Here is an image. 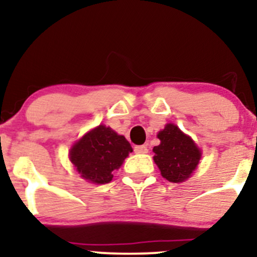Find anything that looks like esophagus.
Returning <instances> with one entry per match:
<instances>
[{
	"label": "esophagus",
	"instance_id": "1",
	"mask_svg": "<svg viewBox=\"0 0 257 257\" xmlns=\"http://www.w3.org/2000/svg\"><path fill=\"white\" fill-rule=\"evenodd\" d=\"M135 153H147V146L146 145H137L134 147Z\"/></svg>",
	"mask_w": 257,
	"mask_h": 257
}]
</instances>
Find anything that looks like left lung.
Wrapping results in <instances>:
<instances>
[{
  "label": "left lung",
  "instance_id": "8db88e82",
  "mask_svg": "<svg viewBox=\"0 0 257 257\" xmlns=\"http://www.w3.org/2000/svg\"><path fill=\"white\" fill-rule=\"evenodd\" d=\"M157 138L161 144L153 147V161L162 176L176 184L186 181L196 170L202 157L199 147L173 123H168Z\"/></svg>",
  "mask_w": 257,
  "mask_h": 257
}]
</instances>
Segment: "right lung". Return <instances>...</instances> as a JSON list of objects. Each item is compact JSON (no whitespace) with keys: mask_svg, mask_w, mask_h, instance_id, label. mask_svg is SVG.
<instances>
[{"mask_svg":"<svg viewBox=\"0 0 257 257\" xmlns=\"http://www.w3.org/2000/svg\"><path fill=\"white\" fill-rule=\"evenodd\" d=\"M133 152L131 144L110 126L100 124L73 144L69 156L81 178L91 184H108L112 172Z\"/></svg>","mask_w":257,"mask_h":257,"instance_id":"add662e5","label":"right lung"}]
</instances>
